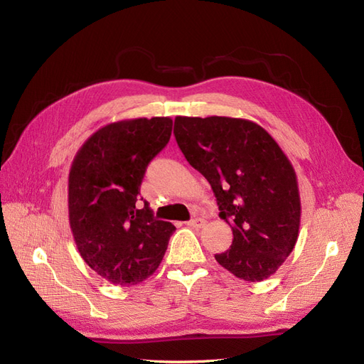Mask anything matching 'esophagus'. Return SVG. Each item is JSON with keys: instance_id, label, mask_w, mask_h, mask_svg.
Returning a JSON list of instances; mask_svg holds the SVG:
<instances>
[{"instance_id": "obj_1", "label": "esophagus", "mask_w": 364, "mask_h": 364, "mask_svg": "<svg viewBox=\"0 0 364 364\" xmlns=\"http://www.w3.org/2000/svg\"><path fill=\"white\" fill-rule=\"evenodd\" d=\"M205 220L203 218H200V217H197V218H193V220H190V222H186V225H188L190 228H196V229H200V228H203L205 226Z\"/></svg>"}]
</instances>
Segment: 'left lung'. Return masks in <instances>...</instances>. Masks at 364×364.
Segmentation results:
<instances>
[{"instance_id":"8db88e82","label":"left lung","mask_w":364,"mask_h":364,"mask_svg":"<svg viewBox=\"0 0 364 364\" xmlns=\"http://www.w3.org/2000/svg\"><path fill=\"white\" fill-rule=\"evenodd\" d=\"M174 136L232 228V245L217 262L245 281L272 277L301 226L299 186L287 155L266 129L243 118L176 117Z\"/></svg>"}]
</instances>
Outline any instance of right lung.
Segmentation results:
<instances>
[{"instance_id": "1", "label": "right lung", "mask_w": 364, "mask_h": 364, "mask_svg": "<svg viewBox=\"0 0 364 364\" xmlns=\"http://www.w3.org/2000/svg\"><path fill=\"white\" fill-rule=\"evenodd\" d=\"M170 117L106 124L75 153L68 176L70 228L80 257L98 277L124 287L155 273L174 225L153 218L139 186L167 146Z\"/></svg>"}]
</instances>
